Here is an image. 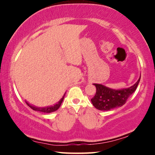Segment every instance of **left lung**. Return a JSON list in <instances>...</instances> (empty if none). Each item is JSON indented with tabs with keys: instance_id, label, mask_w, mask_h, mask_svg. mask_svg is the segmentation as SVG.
<instances>
[{
	"instance_id": "obj_1",
	"label": "left lung",
	"mask_w": 155,
	"mask_h": 155,
	"mask_svg": "<svg viewBox=\"0 0 155 155\" xmlns=\"http://www.w3.org/2000/svg\"><path fill=\"white\" fill-rule=\"evenodd\" d=\"M140 75L133 85L119 90L108 87L101 84L94 83V85L96 87L97 92L94 97L91 99L93 106L100 111H109L122 107L126 104L128 97L136 90L140 80Z\"/></svg>"
}]
</instances>
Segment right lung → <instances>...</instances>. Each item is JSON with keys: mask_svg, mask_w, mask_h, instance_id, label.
<instances>
[{"mask_svg": "<svg viewBox=\"0 0 155 155\" xmlns=\"http://www.w3.org/2000/svg\"><path fill=\"white\" fill-rule=\"evenodd\" d=\"M65 94V93L63 96L62 98H61L56 104H55L54 106H48V107H36V106H35V105L31 104H29L28 101H26V103L31 109L35 110V111L43 112V113H51V112L56 111V110H58L59 109V107H61V104H62V102H63V99H64Z\"/></svg>", "mask_w": 155, "mask_h": 155, "instance_id": "right-lung-1", "label": "right lung"}]
</instances>
